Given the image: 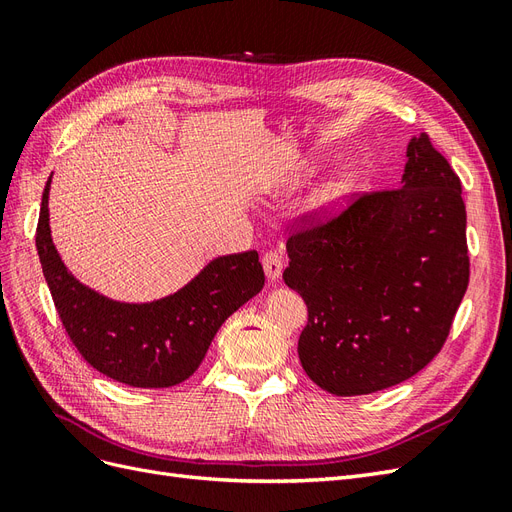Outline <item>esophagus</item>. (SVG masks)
<instances>
[{
  "mask_svg": "<svg viewBox=\"0 0 512 512\" xmlns=\"http://www.w3.org/2000/svg\"><path fill=\"white\" fill-rule=\"evenodd\" d=\"M282 262L284 260L277 252H265V256H262V267H265L269 282H275L282 275Z\"/></svg>",
  "mask_w": 512,
  "mask_h": 512,
  "instance_id": "obj_1",
  "label": "esophagus"
}]
</instances>
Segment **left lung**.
I'll return each instance as SVG.
<instances>
[{
    "label": "left lung",
    "instance_id": "obj_1",
    "mask_svg": "<svg viewBox=\"0 0 512 512\" xmlns=\"http://www.w3.org/2000/svg\"><path fill=\"white\" fill-rule=\"evenodd\" d=\"M288 288L307 305L305 374L352 397L389 389L433 361L470 282L466 205L453 166L421 132L401 188L303 213L286 241Z\"/></svg>",
    "mask_w": 512,
    "mask_h": 512
}]
</instances>
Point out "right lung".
<instances>
[{"mask_svg":"<svg viewBox=\"0 0 512 512\" xmlns=\"http://www.w3.org/2000/svg\"><path fill=\"white\" fill-rule=\"evenodd\" d=\"M51 177L44 185L36 247L44 280L74 348L100 374L138 389L188 380L224 320L265 286L258 252L211 260L194 280L151 303H119L87 288L61 262L49 226Z\"/></svg>","mask_w":512,"mask_h":512,"instance_id":"right-lung-1","label":"right lung"}]
</instances>
